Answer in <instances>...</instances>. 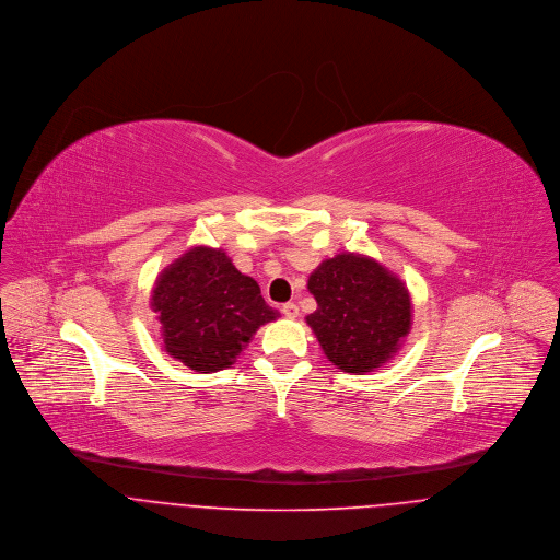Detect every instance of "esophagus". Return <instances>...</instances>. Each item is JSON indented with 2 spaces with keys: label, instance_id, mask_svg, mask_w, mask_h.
<instances>
[{
  "label": "esophagus",
  "instance_id": "34e87169",
  "mask_svg": "<svg viewBox=\"0 0 560 560\" xmlns=\"http://www.w3.org/2000/svg\"><path fill=\"white\" fill-rule=\"evenodd\" d=\"M282 315H284L287 319H295V317L300 315V308H298V304H293V302L284 304V306H282Z\"/></svg>",
  "mask_w": 560,
  "mask_h": 560
}]
</instances>
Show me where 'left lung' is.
Instances as JSON below:
<instances>
[{"label": "left lung", "mask_w": 560, "mask_h": 560, "mask_svg": "<svg viewBox=\"0 0 560 560\" xmlns=\"http://www.w3.org/2000/svg\"><path fill=\"white\" fill-rule=\"evenodd\" d=\"M317 311L306 317L327 360L364 375L386 364L411 329L402 280L375 258L353 252L323 260L308 278Z\"/></svg>", "instance_id": "1"}]
</instances>
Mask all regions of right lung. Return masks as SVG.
<instances>
[{
    "label": "right lung",
    "instance_id": "obj_1",
    "mask_svg": "<svg viewBox=\"0 0 560 560\" xmlns=\"http://www.w3.org/2000/svg\"><path fill=\"white\" fill-rule=\"evenodd\" d=\"M151 306L163 349L196 373L235 364L256 329L280 315L220 247L198 245L167 265L155 282Z\"/></svg>",
    "mask_w": 560,
    "mask_h": 560
}]
</instances>
